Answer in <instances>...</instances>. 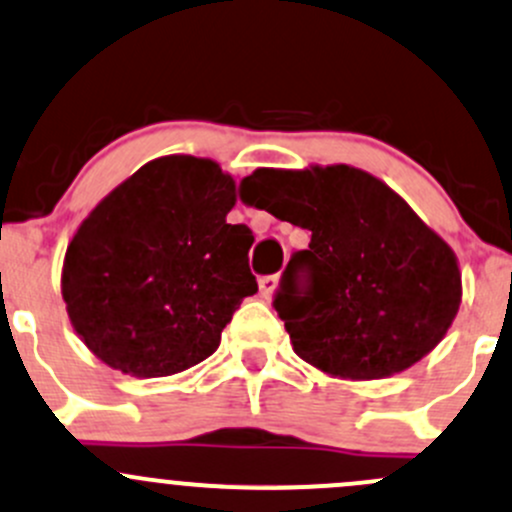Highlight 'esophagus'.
Listing matches in <instances>:
<instances>
[{"label": "esophagus", "mask_w": 512, "mask_h": 512, "mask_svg": "<svg viewBox=\"0 0 512 512\" xmlns=\"http://www.w3.org/2000/svg\"><path fill=\"white\" fill-rule=\"evenodd\" d=\"M279 284V274H267V277H260V294L265 299H270Z\"/></svg>", "instance_id": "esophagus-1"}]
</instances>
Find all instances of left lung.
Wrapping results in <instances>:
<instances>
[{
  "instance_id": "obj_1",
  "label": "left lung",
  "mask_w": 512,
  "mask_h": 512,
  "mask_svg": "<svg viewBox=\"0 0 512 512\" xmlns=\"http://www.w3.org/2000/svg\"><path fill=\"white\" fill-rule=\"evenodd\" d=\"M255 208L309 230L272 306L299 358L328 375L387 378L422 360L461 304L451 247L383 181L353 166L257 169Z\"/></svg>"
}]
</instances>
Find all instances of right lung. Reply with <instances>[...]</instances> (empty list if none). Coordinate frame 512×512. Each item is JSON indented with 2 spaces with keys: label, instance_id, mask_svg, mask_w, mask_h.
Instances as JSON below:
<instances>
[{
  "label": "right lung",
  "instance_id": "right-lung-1",
  "mask_svg": "<svg viewBox=\"0 0 512 512\" xmlns=\"http://www.w3.org/2000/svg\"><path fill=\"white\" fill-rule=\"evenodd\" d=\"M235 181L211 159L144 164L95 208L63 262L71 324L102 363L164 378L201 363L257 292L252 230L230 225Z\"/></svg>",
  "mask_w": 512,
  "mask_h": 512
}]
</instances>
